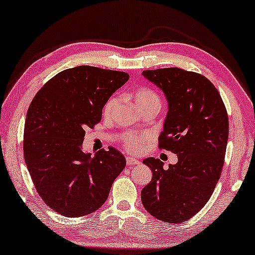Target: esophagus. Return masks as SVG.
Instances as JSON below:
<instances>
[{
  "mask_svg": "<svg viewBox=\"0 0 255 255\" xmlns=\"http://www.w3.org/2000/svg\"><path fill=\"white\" fill-rule=\"evenodd\" d=\"M126 162H127V165H128V166H132V165L139 164V161L136 160L134 158H132V156H127V158H126Z\"/></svg>",
  "mask_w": 255,
  "mask_h": 255,
  "instance_id": "esophagus-1",
  "label": "esophagus"
}]
</instances>
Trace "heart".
Returning <instances> with one entry per match:
<instances>
[{"mask_svg": "<svg viewBox=\"0 0 255 255\" xmlns=\"http://www.w3.org/2000/svg\"><path fill=\"white\" fill-rule=\"evenodd\" d=\"M133 100L134 104L138 107V110H142L144 107L148 106H161V99L155 91L150 88H139L133 93ZM119 97L114 95L110 100L106 102L104 106V115L111 116L115 107L118 105ZM148 136L144 134H137V136H132V134H127L124 137V145L128 151L130 152H140L144 147L145 142L148 141Z\"/></svg>", "mask_w": 255, "mask_h": 255, "instance_id": "1", "label": "heart"}]
</instances>
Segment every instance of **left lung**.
Here are the masks:
<instances>
[{
	"label": "left lung",
	"mask_w": 255,
	"mask_h": 255,
	"mask_svg": "<svg viewBox=\"0 0 255 255\" xmlns=\"http://www.w3.org/2000/svg\"><path fill=\"white\" fill-rule=\"evenodd\" d=\"M144 78L169 102L159 149L177 154L163 169L160 159L143 160L152 180L141 192L145 210L156 219L181 224L208 202L225 163L229 121L218 90L204 75L180 68L144 70Z\"/></svg>",
	"instance_id": "1"
}]
</instances>
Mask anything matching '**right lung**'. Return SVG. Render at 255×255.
I'll use <instances>...</instances> for the list:
<instances>
[{"mask_svg": "<svg viewBox=\"0 0 255 255\" xmlns=\"http://www.w3.org/2000/svg\"><path fill=\"white\" fill-rule=\"evenodd\" d=\"M129 79L122 71L80 66L63 70L37 92L28 107L23 150L36 191L66 217L94 213L126 165L115 148L94 158L82 151L86 128L102 119L103 107Z\"/></svg>", "mask_w": 255, "mask_h": 255, "instance_id": "obj_1", "label": "right lung"}]
</instances>
